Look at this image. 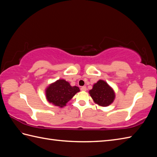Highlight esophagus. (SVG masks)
Listing matches in <instances>:
<instances>
[{
	"label": "esophagus",
	"mask_w": 157,
	"mask_h": 157,
	"mask_svg": "<svg viewBox=\"0 0 157 157\" xmlns=\"http://www.w3.org/2000/svg\"><path fill=\"white\" fill-rule=\"evenodd\" d=\"M86 90H87V89H86V86H82V87L81 88V90L82 91H86Z\"/></svg>",
	"instance_id": "1"
}]
</instances>
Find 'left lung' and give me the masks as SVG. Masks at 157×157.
Here are the masks:
<instances>
[{
  "label": "left lung",
  "mask_w": 157,
  "mask_h": 157,
  "mask_svg": "<svg viewBox=\"0 0 157 157\" xmlns=\"http://www.w3.org/2000/svg\"><path fill=\"white\" fill-rule=\"evenodd\" d=\"M89 94L93 101L99 106H107L112 104L115 98L113 89L105 81L100 79L93 85Z\"/></svg>",
  "instance_id": "1"
}]
</instances>
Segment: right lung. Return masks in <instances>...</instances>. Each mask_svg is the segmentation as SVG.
Here are the masks:
<instances>
[{
	"instance_id": "obj_1",
	"label": "right lung",
	"mask_w": 157,
	"mask_h": 157,
	"mask_svg": "<svg viewBox=\"0 0 157 157\" xmlns=\"http://www.w3.org/2000/svg\"><path fill=\"white\" fill-rule=\"evenodd\" d=\"M79 91L78 86H71L65 79H59L46 88L45 94L48 102L62 108Z\"/></svg>"
}]
</instances>
